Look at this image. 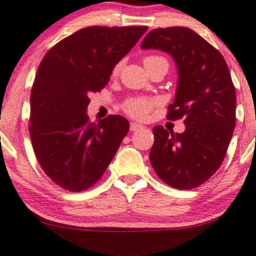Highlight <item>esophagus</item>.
Returning <instances> with one entry per match:
<instances>
[{"instance_id": "1", "label": "esophagus", "mask_w": 256, "mask_h": 256, "mask_svg": "<svg viewBox=\"0 0 256 256\" xmlns=\"http://www.w3.org/2000/svg\"><path fill=\"white\" fill-rule=\"evenodd\" d=\"M142 128H143V126H142L140 124H138V122H131V125H130V130L131 131H137Z\"/></svg>"}]
</instances>
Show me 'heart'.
Here are the masks:
<instances>
[{
	"label": "heart",
	"mask_w": 256,
	"mask_h": 256,
	"mask_svg": "<svg viewBox=\"0 0 256 256\" xmlns=\"http://www.w3.org/2000/svg\"><path fill=\"white\" fill-rule=\"evenodd\" d=\"M156 61H163V62H166L168 61L162 56H146L144 59V64L148 62H156ZM122 64H118L117 66L114 67L113 72L118 73V70H120ZM154 100L146 99V98H134L128 100V102L124 104V111L128 113V116L134 118H138V119H143L146 117L148 114V112L151 111V108H154Z\"/></svg>",
	"instance_id": "1"
}]
</instances>
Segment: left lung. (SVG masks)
I'll use <instances>...</instances> for the list:
<instances>
[{"label": "left lung", "instance_id": "1", "mask_svg": "<svg viewBox=\"0 0 256 256\" xmlns=\"http://www.w3.org/2000/svg\"><path fill=\"white\" fill-rule=\"evenodd\" d=\"M140 47L172 56L178 82L168 119L183 118L186 124L183 134L154 126L151 166L170 186L194 189L221 166L235 128L236 93L228 66L218 50L186 27L154 29Z\"/></svg>", "mask_w": 256, "mask_h": 256}]
</instances>
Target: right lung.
<instances>
[{
  "instance_id": "add662e5",
  "label": "right lung",
  "mask_w": 256,
  "mask_h": 256,
  "mask_svg": "<svg viewBox=\"0 0 256 256\" xmlns=\"http://www.w3.org/2000/svg\"><path fill=\"white\" fill-rule=\"evenodd\" d=\"M146 30L82 28L42 59L30 93L29 134L42 170L64 189L79 192L98 182L128 134L130 122L122 116L90 122L88 94L108 85L116 64Z\"/></svg>"
}]
</instances>
